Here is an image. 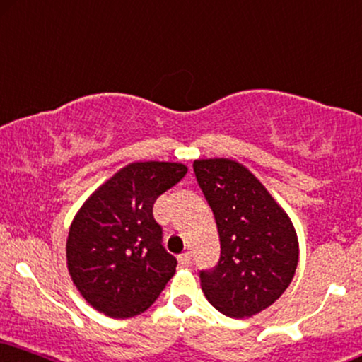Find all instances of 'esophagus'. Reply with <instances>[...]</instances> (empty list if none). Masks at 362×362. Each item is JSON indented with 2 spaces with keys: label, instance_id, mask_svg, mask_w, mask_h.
I'll return each instance as SVG.
<instances>
[{
  "label": "esophagus",
  "instance_id": "34e87169",
  "mask_svg": "<svg viewBox=\"0 0 362 362\" xmlns=\"http://www.w3.org/2000/svg\"><path fill=\"white\" fill-rule=\"evenodd\" d=\"M177 261H180L181 266H189L191 264V252L189 251L182 252V255H180V257H177Z\"/></svg>",
  "mask_w": 362,
  "mask_h": 362
}]
</instances>
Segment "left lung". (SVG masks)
Here are the masks:
<instances>
[{"label":"left lung","mask_w":362,"mask_h":362,"mask_svg":"<svg viewBox=\"0 0 362 362\" xmlns=\"http://www.w3.org/2000/svg\"><path fill=\"white\" fill-rule=\"evenodd\" d=\"M196 180L213 209L221 256L199 271L208 301L229 317H251L288 289L299 259L289 216L252 173L233 159H198Z\"/></svg>","instance_id":"8db88e82"}]
</instances>
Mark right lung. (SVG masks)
I'll return each mask as SVG.
<instances>
[{
  "label": "right lung",
  "mask_w": 362,
  "mask_h": 362,
  "mask_svg": "<svg viewBox=\"0 0 362 362\" xmlns=\"http://www.w3.org/2000/svg\"><path fill=\"white\" fill-rule=\"evenodd\" d=\"M187 173L181 163H131L110 177L74 216L68 271L96 311L115 319L144 313L176 273L163 246L153 204Z\"/></svg>",
  "instance_id": "1"
}]
</instances>
